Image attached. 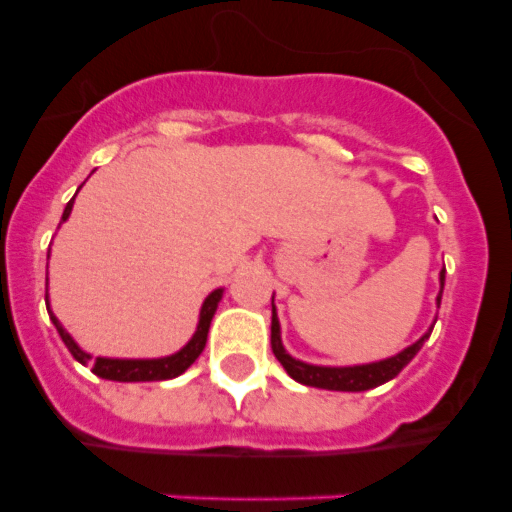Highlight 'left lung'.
<instances>
[{
  "label": "left lung",
  "instance_id": "left-lung-1",
  "mask_svg": "<svg viewBox=\"0 0 512 512\" xmlns=\"http://www.w3.org/2000/svg\"><path fill=\"white\" fill-rule=\"evenodd\" d=\"M443 274L441 271V292H443ZM274 302V300H271ZM441 302V297H438ZM431 333H425L420 341H415L413 346H408L402 354L392 356V359L377 361V364H361V366H312L305 361H297L284 351L282 336H279V320L274 305H271V351L279 359V364L287 369V374L295 382L307 384V387H320V390H336V392H364L379 387V384L390 382L397 374L410 364L415 354L420 351V346L425 343V338Z\"/></svg>",
  "mask_w": 512,
  "mask_h": 512
}]
</instances>
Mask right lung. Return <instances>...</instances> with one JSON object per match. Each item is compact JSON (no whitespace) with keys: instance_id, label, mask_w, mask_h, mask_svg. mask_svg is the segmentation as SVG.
Here are the masks:
<instances>
[{"instance_id":"add662e5","label":"right lung","mask_w":512,"mask_h":512,"mask_svg":"<svg viewBox=\"0 0 512 512\" xmlns=\"http://www.w3.org/2000/svg\"><path fill=\"white\" fill-rule=\"evenodd\" d=\"M71 207H74V200L66 205L61 220L69 217ZM220 297H223V289H215V292L207 297L205 305H202L200 310V325H197V333L192 336V341H189L179 354L166 356V359H102V356L92 359V356L84 354V351L74 343V338L61 328V323L53 318V312H51V320L56 323L58 333H61L63 343H66V348L71 351V356H74L76 361H81V364L92 366V372L97 374V377L112 379V382H161V379H174L182 372H187L189 366L197 361V356L202 354V348H205L207 343V330H210L212 315H215Z\"/></svg>"}]
</instances>
